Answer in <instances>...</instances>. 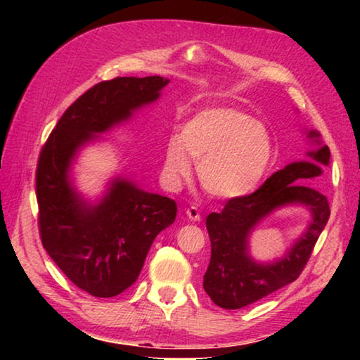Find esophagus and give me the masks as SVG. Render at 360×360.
Returning <instances> with one entry per match:
<instances>
[{
  "instance_id": "obj_1",
  "label": "esophagus",
  "mask_w": 360,
  "mask_h": 360,
  "mask_svg": "<svg viewBox=\"0 0 360 360\" xmlns=\"http://www.w3.org/2000/svg\"><path fill=\"white\" fill-rule=\"evenodd\" d=\"M186 214H187L188 219H191L192 222H200V221H202L200 211H198V208H195V206H191V208H187L186 210Z\"/></svg>"
}]
</instances>
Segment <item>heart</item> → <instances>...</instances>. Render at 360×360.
Returning a JSON list of instances; mask_svg holds the SVG:
<instances>
[{
    "instance_id": "heart-1",
    "label": "heart",
    "mask_w": 360,
    "mask_h": 360,
    "mask_svg": "<svg viewBox=\"0 0 360 360\" xmlns=\"http://www.w3.org/2000/svg\"><path fill=\"white\" fill-rule=\"evenodd\" d=\"M198 162V178L211 195L235 200L251 195L275 157L271 133L235 108H206L181 125L167 143L163 173L172 186L187 178Z\"/></svg>"
}]
</instances>
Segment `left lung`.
<instances>
[{"label": "left lung", "instance_id": "1", "mask_svg": "<svg viewBox=\"0 0 360 360\" xmlns=\"http://www.w3.org/2000/svg\"><path fill=\"white\" fill-rule=\"evenodd\" d=\"M304 133L309 144L314 146L307 152V160L289 163L273 173L259 191L229 200L221 212H211L206 217L211 260L203 276V288L217 307H248L295 281L307 265L330 216L326 195L311 186L330 165V150L322 144L319 131ZM288 205H303L310 212L307 229L283 258L255 261L248 252V236L268 215Z\"/></svg>", "mask_w": 360, "mask_h": 360}]
</instances>
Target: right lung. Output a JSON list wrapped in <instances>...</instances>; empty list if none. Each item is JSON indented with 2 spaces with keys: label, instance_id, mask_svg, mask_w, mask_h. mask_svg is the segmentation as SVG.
Listing matches in <instances>:
<instances>
[{
  "label": "right lung",
  "instance_id": "1",
  "mask_svg": "<svg viewBox=\"0 0 360 360\" xmlns=\"http://www.w3.org/2000/svg\"><path fill=\"white\" fill-rule=\"evenodd\" d=\"M168 82L148 76L96 84L66 109L41 150L36 198L42 246L72 284L94 297H115L136 281L152 243L174 222L178 206L124 174L90 200L75 186L72 165L85 146L160 98Z\"/></svg>",
  "mask_w": 360,
  "mask_h": 360
}]
</instances>
